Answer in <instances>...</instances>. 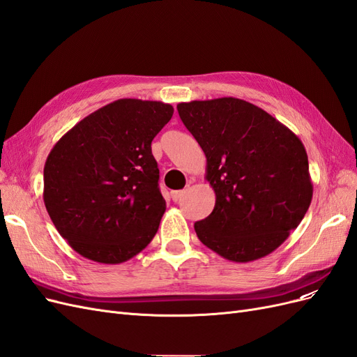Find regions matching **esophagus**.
<instances>
[{
	"mask_svg": "<svg viewBox=\"0 0 357 357\" xmlns=\"http://www.w3.org/2000/svg\"><path fill=\"white\" fill-rule=\"evenodd\" d=\"M183 193H185V190H174V192H171L172 201H178V199L183 197Z\"/></svg>",
	"mask_w": 357,
	"mask_h": 357,
	"instance_id": "34e87169",
	"label": "esophagus"
}]
</instances>
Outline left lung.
I'll return each mask as SVG.
<instances>
[{
	"mask_svg": "<svg viewBox=\"0 0 357 357\" xmlns=\"http://www.w3.org/2000/svg\"><path fill=\"white\" fill-rule=\"evenodd\" d=\"M181 122L207 158L214 210L195 223L199 241L232 262L273 253L311 204L308 156L287 126L238 98L180 102Z\"/></svg>",
	"mask_w": 357,
	"mask_h": 357,
	"instance_id": "1",
	"label": "left lung"
}]
</instances>
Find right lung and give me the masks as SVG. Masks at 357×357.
I'll list each match as a JSON object with an SVG mask.
<instances>
[{
	"instance_id": "add662e5",
	"label": "right lung",
	"mask_w": 357,
	"mask_h": 357,
	"mask_svg": "<svg viewBox=\"0 0 357 357\" xmlns=\"http://www.w3.org/2000/svg\"><path fill=\"white\" fill-rule=\"evenodd\" d=\"M172 113L160 101L117 100L50 150L43 199L62 238L83 257L122 264L153 240L167 204L152 142Z\"/></svg>"
}]
</instances>
